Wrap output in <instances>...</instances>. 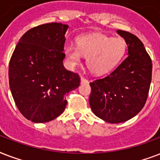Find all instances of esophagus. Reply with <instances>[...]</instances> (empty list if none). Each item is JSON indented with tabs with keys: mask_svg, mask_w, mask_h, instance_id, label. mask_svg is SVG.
<instances>
[{
	"mask_svg": "<svg viewBox=\"0 0 160 160\" xmlns=\"http://www.w3.org/2000/svg\"><path fill=\"white\" fill-rule=\"evenodd\" d=\"M89 81H88L87 79H85V77H81V84H86Z\"/></svg>",
	"mask_w": 160,
	"mask_h": 160,
	"instance_id": "obj_1",
	"label": "esophagus"
}]
</instances>
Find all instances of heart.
Returning a JSON list of instances; mask_svg holds the SVG:
<instances>
[{
  "label": "heart",
  "instance_id": "b5f03b06",
  "mask_svg": "<svg viewBox=\"0 0 160 160\" xmlns=\"http://www.w3.org/2000/svg\"><path fill=\"white\" fill-rule=\"evenodd\" d=\"M77 47L66 45L64 47L69 65L75 67L86 57L87 66L97 75L111 71L124 58L127 44L123 38H113L103 34H91L77 38Z\"/></svg>",
  "mask_w": 160,
  "mask_h": 160
}]
</instances>
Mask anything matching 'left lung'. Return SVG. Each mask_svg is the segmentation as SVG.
<instances>
[{
    "instance_id": "obj_1",
    "label": "left lung",
    "mask_w": 160,
    "mask_h": 160,
    "mask_svg": "<svg viewBox=\"0 0 160 160\" xmlns=\"http://www.w3.org/2000/svg\"><path fill=\"white\" fill-rule=\"evenodd\" d=\"M117 33L126 41L128 56L109 75L90 83L93 113L111 124L127 121L143 109L152 79L151 58L142 41L128 31Z\"/></svg>"
}]
</instances>
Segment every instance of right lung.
<instances>
[{
    "label": "right lung",
    "mask_w": 160,
    "mask_h": 160,
    "mask_svg": "<svg viewBox=\"0 0 160 160\" xmlns=\"http://www.w3.org/2000/svg\"><path fill=\"white\" fill-rule=\"evenodd\" d=\"M69 26L47 23L26 31L9 64V85L24 117L35 123L57 118L65 109V95L79 87L80 75L63 65Z\"/></svg>",
    "instance_id": "1"
}]
</instances>
